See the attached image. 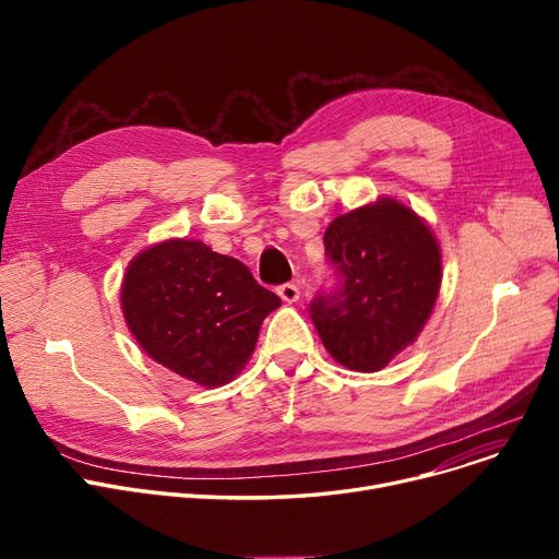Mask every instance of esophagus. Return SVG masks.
<instances>
[{"label":"esophagus","instance_id":"34e87169","mask_svg":"<svg viewBox=\"0 0 559 559\" xmlns=\"http://www.w3.org/2000/svg\"><path fill=\"white\" fill-rule=\"evenodd\" d=\"M278 297L285 301V304H295V301H299V297H301V289H299V285H295V283H283V285H278Z\"/></svg>","mask_w":559,"mask_h":559}]
</instances>
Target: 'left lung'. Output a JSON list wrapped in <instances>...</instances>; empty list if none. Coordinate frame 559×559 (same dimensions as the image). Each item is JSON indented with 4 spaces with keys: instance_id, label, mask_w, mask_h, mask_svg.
<instances>
[{
    "instance_id": "8db88e82",
    "label": "left lung",
    "mask_w": 559,
    "mask_h": 559,
    "mask_svg": "<svg viewBox=\"0 0 559 559\" xmlns=\"http://www.w3.org/2000/svg\"><path fill=\"white\" fill-rule=\"evenodd\" d=\"M324 247L337 287L319 292L310 319L329 354L371 373L413 344L435 308L442 253L428 224L383 197L335 217Z\"/></svg>"
}]
</instances>
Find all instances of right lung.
I'll return each mask as SVG.
<instances>
[{"label":"right lung","instance_id":"1","mask_svg":"<svg viewBox=\"0 0 559 559\" xmlns=\"http://www.w3.org/2000/svg\"><path fill=\"white\" fill-rule=\"evenodd\" d=\"M278 306L247 264L199 240L144 249L122 283L127 326L144 354L203 388L224 385L242 371L262 319Z\"/></svg>","mask_w":559,"mask_h":559}]
</instances>
